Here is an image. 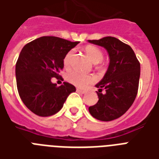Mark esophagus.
<instances>
[{
  "label": "esophagus",
  "instance_id": "1",
  "mask_svg": "<svg viewBox=\"0 0 159 159\" xmlns=\"http://www.w3.org/2000/svg\"><path fill=\"white\" fill-rule=\"evenodd\" d=\"M77 92L78 93H81V94H85L86 93V91H82V90H80V89H77Z\"/></svg>",
  "mask_w": 159,
  "mask_h": 159
}]
</instances>
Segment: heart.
<instances>
[{
	"instance_id": "heart-1",
	"label": "heart",
	"mask_w": 159,
	"mask_h": 159,
	"mask_svg": "<svg viewBox=\"0 0 159 159\" xmlns=\"http://www.w3.org/2000/svg\"><path fill=\"white\" fill-rule=\"evenodd\" d=\"M85 52L87 53V56L90 57V59L92 60L94 63H97L103 59L104 55H103L102 51L95 46H87L85 48ZM73 53H74V50L72 49L65 55L63 63L66 67L69 66ZM67 79L68 82H71L72 84H73L76 87H79V88H85L87 86H89L90 84H92L93 82H95L96 77L92 75L83 74L78 71H72L67 74Z\"/></svg>"
}]
</instances>
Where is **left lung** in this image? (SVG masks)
<instances>
[{"mask_svg": "<svg viewBox=\"0 0 159 159\" xmlns=\"http://www.w3.org/2000/svg\"><path fill=\"white\" fill-rule=\"evenodd\" d=\"M102 46L108 52L110 64L104 77L96 85L98 102L89 107L94 118L111 121L120 117L128 111L138 93L140 63L131 47L115 37H104L98 40H88ZM106 93L102 94V90Z\"/></svg>", "mask_w": 159, "mask_h": 159, "instance_id": "left-lung-1", "label": "left lung"}]
</instances>
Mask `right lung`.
<instances>
[{"instance_id":"right-lung-1","label":"right lung","mask_w":159,"mask_h":159,"mask_svg":"<svg viewBox=\"0 0 159 159\" xmlns=\"http://www.w3.org/2000/svg\"><path fill=\"white\" fill-rule=\"evenodd\" d=\"M79 42L54 36H43L25 44L16 65L17 89L26 107L37 116H53L63 106L73 85L64 82L57 87L52 77H60L63 59Z\"/></svg>"}]
</instances>
